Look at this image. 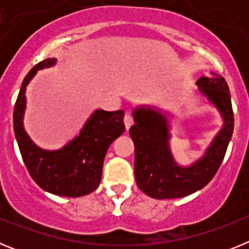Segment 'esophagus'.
<instances>
[{
    "label": "esophagus",
    "instance_id": "obj_1",
    "mask_svg": "<svg viewBox=\"0 0 249 249\" xmlns=\"http://www.w3.org/2000/svg\"><path fill=\"white\" fill-rule=\"evenodd\" d=\"M123 122H124V126H126V129H129V127L133 124V118L129 113H126L124 118H123Z\"/></svg>",
    "mask_w": 249,
    "mask_h": 249
}]
</instances>
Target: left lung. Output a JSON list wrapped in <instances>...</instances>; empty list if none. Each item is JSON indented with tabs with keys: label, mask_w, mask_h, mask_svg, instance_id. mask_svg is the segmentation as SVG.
I'll list each match as a JSON object with an SVG mask.
<instances>
[{
	"label": "left lung",
	"mask_w": 249,
	"mask_h": 249,
	"mask_svg": "<svg viewBox=\"0 0 249 249\" xmlns=\"http://www.w3.org/2000/svg\"><path fill=\"white\" fill-rule=\"evenodd\" d=\"M196 85L199 93L221 113L223 126L206 153L188 167L179 166L169 148V121L164 112L140 106L132 112L135 124L129 135L135 143V176L143 193L156 199L181 198L202 190L214 177L223 160L233 133L232 102L223 77L212 73Z\"/></svg>",
	"instance_id": "obj_1"
}]
</instances>
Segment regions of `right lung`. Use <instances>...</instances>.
Wrapping results in <instances>:
<instances>
[{
	"label": "right lung",
	"mask_w": 249,
	"mask_h": 249,
	"mask_svg": "<svg viewBox=\"0 0 249 249\" xmlns=\"http://www.w3.org/2000/svg\"><path fill=\"white\" fill-rule=\"evenodd\" d=\"M56 63L47 58L25 77L13 109V129L22 160L35 182L46 192L62 197H81L97 190L107 149L124 132V112L96 109L77 137L57 151H46L31 141L23 128L26 89L38 70Z\"/></svg>",
	"instance_id": "1"
}]
</instances>
